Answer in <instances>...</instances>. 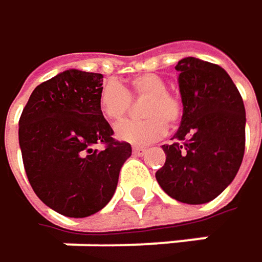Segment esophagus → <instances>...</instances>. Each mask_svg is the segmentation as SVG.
Instances as JSON below:
<instances>
[{"label":"esophagus","instance_id":"34e87169","mask_svg":"<svg viewBox=\"0 0 262 262\" xmlns=\"http://www.w3.org/2000/svg\"><path fill=\"white\" fill-rule=\"evenodd\" d=\"M145 151H147L145 147H133V153L136 156H142Z\"/></svg>","mask_w":262,"mask_h":262}]
</instances>
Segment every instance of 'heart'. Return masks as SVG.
Segmentation results:
<instances>
[{"label": "heart", "instance_id": "obj_1", "mask_svg": "<svg viewBox=\"0 0 262 262\" xmlns=\"http://www.w3.org/2000/svg\"><path fill=\"white\" fill-rule=\"evenodd\" d=\"M142 114L147 118L127 120L115 127L118 139L133 145H147L160 139L169 124H177L183 115L179 94L166 90V81L156 73H144L126 83L107 81L99 91V107L111 123L121 121L130 112L133 100H142Z\"/></svg>", "mask_w": 262, "mask_h": 262}]
</instances>
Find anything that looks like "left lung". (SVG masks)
Masks as SVG:
<instances>
[{
	"mask_svg": "<svg viewBox=\"0 0 262 262\" xmlns=\"http://www.w3.org/2000/svg\"><path fill=\"white\" fill-rule=\"evenodd\" d=\"M176 69L183 118L176 142L162 145L166 162L156 179L171 198L205 204L225 190L242 165L245 105L235 83L217 64L187 57Z\"/></svg>",
	"mask_w": 262,
	"mask_h": 262,
	"instance_id": "obj_1",
	"label": "left lung"
}]
</instances>
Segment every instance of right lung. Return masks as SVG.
<instances>
[{"label": "right lung", "instance_id": "obj_1", "mask_svg": "<svg viewBox=\"0 0 262 262\" xmlns=\"http://www.w3.org/2000/svg\"><path fill=\"white\" fill-rule=\"evenodd\" d=\"M100 73L66 70L41 82L19 118V145L28 181L48 207L86 217L111 201L129 142L112 138L100 107ZM96 143L103 145L96 150Z\"/></svg>", "mask_w": 262, "mask_h": 262}]
</instances>
